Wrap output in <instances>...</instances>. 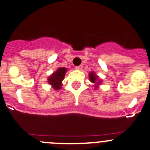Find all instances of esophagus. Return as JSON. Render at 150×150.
<instances>
[{
	"mask_svg": "<svg viewBox=\"0 0 150 150\" xmlns=\"http://www.w3.org/2000/svg\"><path fill=\"white\" fill-rule=\"evenodd\" d=\"M82 68H83V66H82V65L76 66V67H75V69H76V70H81Z\"/></svg>",
	"mask_w": 150,
	"mask_h": 150,
	"instance_id": "esophagus-1",
	"label": "esophagus"
}]
</instances>
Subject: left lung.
I'll return each instance as SVG.
<instances>
[{
  "label": "left lung",
  "instance_id": "obj_1",
  "mask_svg": "<svg viewBox=\"0 0 150 150\" xmlns=\"http://www.w3.org/2000/svg\"><path fill=\"white\" fill-rule=\"evenodd\" d=\"M89 78H90V81H91V83H93L95 84V86H95L96 89V88H98V85H100V83L102 82L101 80H99L98 76V75H96L94 72H90Z\"/></svg>",
  "mask_w": 150,
  "mask_h": 150
}]
</instances>
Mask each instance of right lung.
I'll use <instances>...</instances> for the list:
<instances>
[{
    "instance_id": "1",
    "label": "right lung",
    "mask_w": 150,
    "mask_h": 150,
    "mask_svg": "<svg viewBox=\"0 0 150 150\" xmlns=\"http://www.w3.org/2000/svg\"><path fill=\"white\" fill-rule=\"evenodd\" d=\"M66 72H67V68L59 67L49 77L47 82L49 84L52 86L54 90H59L62 88V81L64 80Z\"/></svg>"
}]
</instances>
